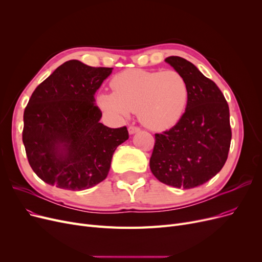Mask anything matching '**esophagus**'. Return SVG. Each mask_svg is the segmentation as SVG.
Instances as JSON below:
<instances>
[{
	"instance_id": "34e87169",
	"label": "esophagus",
	"mask_w": 262,
	"mask_h": 262,
	"mask_svg": "<svg viewBox=\"0 0 262 262\" xmlns=\"http://www.w3.org/2000/svg\"><path fill=\"white\" fill-rule=\"evenodd\" d=\"M138 132H140V128H139L138 126H134V125H132V126H129V127H128V133H129L130 135H134V134L138 133Z\"/></svg>"
}]
</instances>
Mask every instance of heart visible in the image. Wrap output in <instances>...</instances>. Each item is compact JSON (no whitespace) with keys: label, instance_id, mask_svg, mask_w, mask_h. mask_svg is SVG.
<instances>
[{"label":"heart","instance_id":"b5f03b06","mask_svg":"<svg viewBox=\"0 0 262 262\" xmlns=\"http://www.w3.org/2000/svg\"><path fill=\"white\" fill-rule=\"evenodd\" d=\"M113 93H101L99 106L116 117L138 113L144 126L153 130L172 127L182 118L189 98L186 78L177 71L128 69L110 81Z\"/></svg>","mask_w":262,"mask_h":262}]
</instances>
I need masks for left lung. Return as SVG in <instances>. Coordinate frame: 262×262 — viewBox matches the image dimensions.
Wrapping results in <instances>:
<instances>
[{
    "mask_svg": "<svg viewBox=\"0 0 262 262\" xmlns=\"http://www.w3.org/2000/svg\"><path fill=\"white\" fill-rule=\"evenodd\" d=\"M166 61L186 78L189 98L180 121L155 134L149 168L159 182L191 189L211 180L226 162L231 140L229 108L215 82L193 63L178 56Z\"/></svg>",
    "mask_w": 262,
    "mask_h": 262,
    "instance_id": "left-lung-1",
    "label": "left lung"
}]
</instances>
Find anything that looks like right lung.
I'll return each mask as SVG.
<instances>
[{
	"instance_id": "right-lung-1",
	"label": "right lung",
	"mask_w": 262,
	"mask_h": 262,
	"mask_svg": "<svg viewBox=\"0 0 262 262\" xmlns=\"http://www.w3.org/2000/svg\"><path fill=\"white\" fill-rule=\"evenodd\" d=\"M113 68L69 60L35 89L25 107L22 140L30 166L45 183L64 190L89 189L108 175L126 126L100 122L94 94Z\"/></svg>"
}]
</instances>
